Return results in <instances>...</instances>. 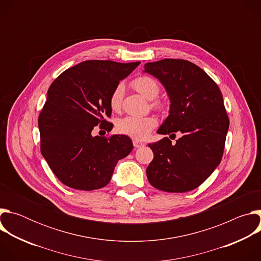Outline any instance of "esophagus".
Listing matches in <instances>:
<instances>
[{"mask_svg": "<svg viewBox=\"0 0 261 261\" xmlns=\"http://www.w3.org/2000/svg\"><path fill=\"white\" fill-rule=\"evenodd\" d=\"M133 145H134V147L138 148V147H141V146H143V142H141V141H139V140H136V139H134V140H133Z\"/></svg>", "mask_w": 261, "mask_h": 261, "instance_id": "obj_1", "label": "esophagus"}]
</instances>
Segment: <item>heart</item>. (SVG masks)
<instances>
[{
  "label": "heart",
  "instance_id": "heart-1",
  "mask_svg": "<svg viewBox=\"0 0 261 261\" xmlns=\"http://www.w3.org/2000/svg\"><path fill=\"white\" fill-rule=\"evenodd\" d=\"M132 87L148 100H154L160 93L158 82L151 77L142 75L136 77L132 82ZM124 95L123 84H118L109 96V106L113 110H119L122 104ZM152 106L155 108L162 107L159 102H153ZM158 120L154 116H126L117 121V130L124 135H128L135 139H143L157 126Z\"/></svg>",
  "mask_w": 261,
  "mask_h": 261
}]
</instances>
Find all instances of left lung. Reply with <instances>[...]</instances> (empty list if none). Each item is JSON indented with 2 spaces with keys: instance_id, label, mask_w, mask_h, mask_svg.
I'll use <instances>...</instances> for the list:
<instances>
[{
  "instance_id": "left-lung-1",
  "label": "left lung",
  "mask_w": 261,
  "mask_h": 261,
  "mask_svg": "<svg viewBox=\"0 0 261 261\" xmlns=\"http://www.w3.org/2000/svg\"><path fill=\"white\" fill-rule=\"evenodd\" d=\"M170 98L169 116L159 134H182L150 143L154 159L146 168L150 184L164 192L182 193L200 186L220 164L229 119L217 84L195 64L180 59L146 63Z\"/></svg>"
}]
</instances>
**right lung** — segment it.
<instances>
[{
    "instance_id": "obj_1",
    "label": "right lung",
    "mask_w": 261,
    "mask_h": 261,
    "mask_svg": "<svg viewBox=\"0 0 261 261\" xmlns=\"http://www.w3.org/2000/svg\"><path fill=\"white\" fill-rule=\"evenodd\" d=\"M139 64L85 61L50 85L38 118L40 151L68 187L84 191L105 187L118 161L133 150L126 135L93 136V131L113 129L106 120L111 116L109 96Z\"/></svg>"
}]
</instances>
